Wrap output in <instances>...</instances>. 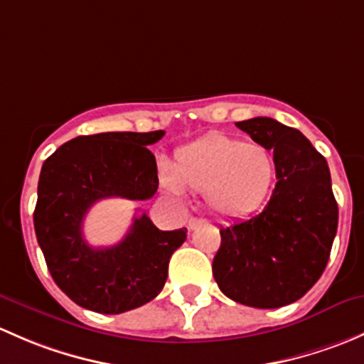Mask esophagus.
Here are the masks:
<instances>
[{
    "instance_id": "34e87169",
    "label": "esophagus",
    "mask_w": 364,
    "mask_h": 364,
    "mask_svg": "<svg viewBox=\"0 0 364 364\" xmlns=\"http://www.w3.org/2000/svg\"><path fill=\"white\" fill-rule=\"evenodd\" d=\"M203 223H205L203 219H198V217H191L189 223H187V226H189V230H196V228L200 226V224H203Z\"/></svg>"
}]
</instances>
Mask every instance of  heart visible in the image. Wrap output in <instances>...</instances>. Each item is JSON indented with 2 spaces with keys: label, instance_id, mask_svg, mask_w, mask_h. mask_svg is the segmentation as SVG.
<instances>
[{
  "label": "heart",
  "instance_id": "heart-1",
  "mask_svg": "<svg viewBox=\"0 0 364 364\" xmlns=\"http://www.w3.org/2000/svg\"><path fill=\"white\" fill-rule=\"evenodd\" d=\"M275 171V159L264 145L215 133L178 149L163 186L175 196L182 189L205 193L215 213L243 217L266 200Z\"/></svg>",
  "mask_w": 364,
  "mask_h": 364
}]
</instances>
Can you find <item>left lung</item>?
I'll return each instance as SVG.
<instances>
[{"label":"left lung","instance_id":"obj_1","mask_svg":"<svg viewBox=\"0 0 364 364\" xmlns=\"http://www.w3.org/2000/svg\"><path fill=\"white\" fill-rule=\"evenodd\" d=\"M237 126L273 151L277 183L259 213L220 228L213 279L233 301L279 309L309 293L324 272L338 205L328 163L303 133L269 117Z\"/></svg>","mask_w":364,"mask_h":364}]
</instances>
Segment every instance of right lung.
<instances>
[{"instance_id": "obj_1", "label": "right lung", "mask_w": 364, "mask_h": 364, "mask_svg": "<svg viewBox=\"0 0 364 364\" xmlns=\"http://www.w3.org/2000/svg\"><path fill=\"white\" fill-rule=\"evenodd\" d=\"M163 136L161 129L78 136L45 159L33 215L36 240L54 282L82 309L122 314L154 299L164 287L186 228L161 231L141 213L124 240L112 247H91L82 233L85 213L96 201L154 196L159 178L147 145Z\"/></svg>"}]
</instances>
